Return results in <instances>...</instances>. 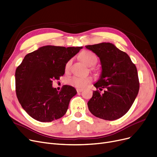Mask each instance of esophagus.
Listing matches in <instances>:
<instances>
[{"label": "esophagus", "mask_w": 157, "mask_h": 157, "mask_svg": "<svg viewBox=\"0 0 157 157\" xmlns=\"http://www.w3.org/2000/svg\"><path fill=\"white\" fill-rule=\"evenodd\" d=\"M83 89H82V88H78V89H77V92L78 93H80L81 92H83Z\"/></svg>", "instance_id": "1"}]
</instances>
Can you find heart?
I'll use <instances>...</instances> for the list:
<instances>
[{
  "label": "heart",
  "instance_id": "1",
  "mask_svg": "<svg viewBox=\"0 0 157 157\" xmlns=\"http://www.w3.org/2000/svg\"><path fill=\"white\" fill-rule=\"evenodd\" d=\"M80 58L82 62L86 65H93L96 62V56L95 54L90 51H85L80 54ZM71 64V60H69L65 64V69L68 70ZM92 81L90 77H79L74 76L68 80L69 85L78 88H82L86 87Z\"/></svg>",
  "mask_w": 157,
  "mask_h": 157
}]
</instances>
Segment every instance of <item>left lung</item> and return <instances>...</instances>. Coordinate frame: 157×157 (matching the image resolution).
<instances>
[{
    "label": "left lung",
    "mask_w": 157,
    "mask_h": 157,
    "mask_svg": "<svg viewBox=\"0 0 157 157\" xmlns=\"http://www.w3.org/2000/svg\"><path fill=\"white\" fill-rule=\"evenodd\" d=\"M99 58L101 72L94 86L103 94L94 91L88 107L94 116L113 121L125 115L139 90L137 70L128 54L111 43L86 45Z\"/></svg>",
    "instance_id": "1"
}]
</instances>
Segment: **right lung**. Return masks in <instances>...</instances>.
I'll list each match as a JSON object with an SVG mask.
<instances>
[{"label":"right lung","mask_w":157,"mask_h":157,"mask_svg":"<svg viewBox=\"0 0 157 157\" xmlns=\"http://www.w3.org/2000/svg\"><path fill=\"white\" fill-rule=\"evenodd\" d=\"M82 48L46 45L25 55L15 72L16 94L20 104L32 118L51 122L66 113L77 91L65 85L58 92L52 87V80L63 76L67 62Z\"/></svg>","instance_id":"right-lung-1"}]
</instances>
